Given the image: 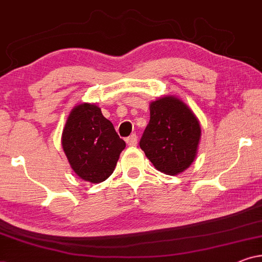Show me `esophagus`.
Segmentation results:
<instances>
[{"mask_svg": "<svg viewBox=\"0 0 262 262\" xmlns=\"http://www.w3.org/2000/svg\"><path fill=\"white\" fill-rule=\"evenodd\" d=\"M126 143H127V145H130V146L137 145V136L131 135L130 137L126 138Z\"/></svg>", "mask_w": 262, "mask_h": 262, "instance_id": "esophagus-1", "label": "esophagus"}]
</instances>
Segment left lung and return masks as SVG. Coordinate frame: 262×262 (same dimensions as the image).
<instances>
[{"label":"left lung","mask_w":262,"mask_h":262,"mask_svg":"<svg viewBox=\"0 0 262 262\" xmlns=\"http://www.w3.org/2000/svg\"><path fill=\"white\" fill-rule=\"evenodd\" d=\"M200 135L192 111L181 100L164 96L150 103V120L139 146L157 170L177 175L194 161Z\"/></svg>","instance_id":"obj_1"}]
</instances>
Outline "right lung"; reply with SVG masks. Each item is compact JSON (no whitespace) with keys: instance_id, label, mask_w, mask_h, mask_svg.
I'll list each match as a JSON object with an SVG mask.
<instances>
[{"instance_id":"right-lung-1","label":"right lung","mask_w":262,"mask_h":262,"mask_svg":"<svg viewBox=\"0 0 262 262\" xmlns=\"http://www.w3.org/2000/svg\"><path fill=\"white\" fill-rule=\"evenodd\" d=\"M62 145L75 173L92 184L110 178L126 146L101 110L91 103H81L71 111Z\"/></svg>"}]
</instances>
